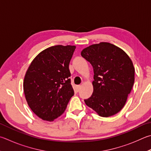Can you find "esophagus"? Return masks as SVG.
Masks as SVG:
<instances>
[{"instance_id": "obj_1", "label": "esophagus", "mask_w": 151, "mask_h": 151, "mask_svg": "<svg viewBox=\"0 0 151 151\" xmlns=\"http://www.w3.org/2000/svg\"><path fill=\"white\" fill-rule=\"evenodd\" d=\"M81 89V85H77V86H76V92H79Z\"/></svg>"}]
</instances>
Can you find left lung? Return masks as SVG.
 I'll use <instances>...</instances> for the list:
<instances>
[{
  "mask_svg": "<svg viewBox=\"0 0 151 151\" xmlns=\"http://www.w3.org/2000/svg\"><path fill=\"white\" fill-rule=\"evenodd\" d=\"M81 55L94 70L93 93L85 104L101 117L122 110L135 81V68L130 57L117 46L101 42L84 48Z\"/></svg>",
  "mask_w": 151,
  "mask_h": 151,
  "instance_id": "1",
  "label": "left lung"
}]
</instances>
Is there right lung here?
Instances as JSON below:
<instances>
[{
    "instance_id": "1",
    "label": "right lung",
    "mask_w": 151,
    "mask_h": 151,
    "mask_svg": "<svg viewBox=\"0 0 151 151\" xmlns=\"http://www.w3.org/2000/svg\"><path fill=\"white\" fill-rule=\"evenodd\" d=\"M75 45H55L37 55L24 80L26 100L40 118L52 122L63 114L74 90L68 65Z\"/></svg>"
}]
</instances>
